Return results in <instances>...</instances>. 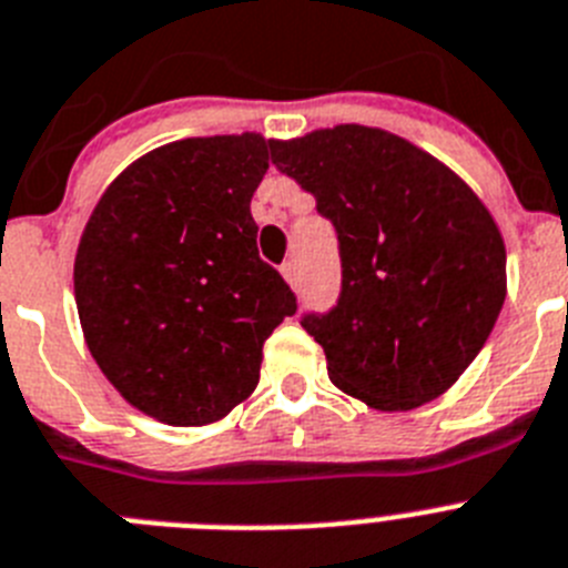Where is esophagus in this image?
<instances>
[{
	"label": "esophagus",
	"instance_id": "34e87169",
	"mask_svg": "<svg viewBox=\"0 0 568 568\" xmlns=\"http://www.w3.org/2000/svg\"><path fill=\"white\" fill-rule=\"evenodd\" d=\"M281 275H284V281H287L290 287H295V284H298V264H295L293 258L284 261V264H281Z\"/></svg>",
	"mask_w": 568,
	"mask_h": 568
}]
</instances>
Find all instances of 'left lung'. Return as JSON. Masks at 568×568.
<instances>
[{"instance_id":"1","label":"left lung","mask_w":568,"mask_h":568,"mask_svg":"<svg viewBox=\"0 0 568 568\" xmlns=\"http://www.w3.org/2000/svg\"><path fill=\"white\" fill-rule=\"evenodd\" d=\"M270 149L336 226L342 295L331 313L302 322L333 385L376 410L443 396L506 302V244L486 203L385 129L344 123Z\"/></svg>"}]
</instances>
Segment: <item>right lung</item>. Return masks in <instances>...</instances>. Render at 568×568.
<instances>
[{"instance_id":"obj_1","label":"right lung","mask_w":568,"mask_h":568,"mask_svg":"<svg viewBox=\"0 0 568 568\" xmlns=\"http://www.w3.org/2000/svg\"><path fill=\"white\" fill-rule=\"evenodd\" d=\"M266 149L255 132L160 145L111 181L82 230V336L118 394L158 423L224 419L258 385L270 333L295 313L255 244L250 201Z\"/></svg>"}]
</instances>
